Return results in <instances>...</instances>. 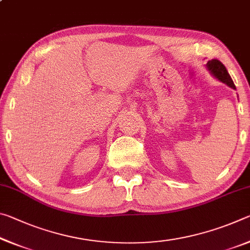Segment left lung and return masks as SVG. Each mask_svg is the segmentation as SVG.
<instances>
[{
    "mask_svg": "<svg viewBox=\"0 0 250 250\" xmlns=\"http://www.w3.org/2000/svg\"><path fill=\"white\" fill-rule=\"evenodd\" d=\"M206 68L209 71L210 75L218 79L219 82H222L223 83L227 84L228 87L232 88V89L236 90V87L234 83H232V79L230 78L229 74L226 69V67L224 66L218 59H211V61H208L206 64Z\"/></svg>",
    "mask_w": 250,
    "mask_h": 250,
    "instance_id": "obj_1",
    "label": "left lung"
}]
</instances>
